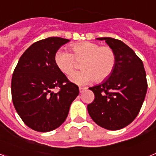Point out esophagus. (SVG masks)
<instances>
[{
	"label": "esophagus",
	"instance_id": "esophagus-1",
	"mask_svg": "<svg viewBox=\"0 0 156 156\" xmlns=\"http://www.w3.org/2000/svg\"><path fill=\"white\" fill-rule=\"evenodd\" d=\"M86 89H87V87H80V88H79L80 92V93H82V92L84 91Z\"/></svg>",
	"mask_w": 156,
	"mask_h": 156
}]
</instances>
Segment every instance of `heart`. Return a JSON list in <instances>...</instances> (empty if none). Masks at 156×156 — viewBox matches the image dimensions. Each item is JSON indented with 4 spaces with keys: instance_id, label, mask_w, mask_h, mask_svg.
<instances>
[{
    "instance_id": "heart-1",
    "label": "heart",
    "mask_w": 156,
    "mask_h": 156,
    "mask_svg": "<svg viewBox=\"0 0 156 156\" xmlns=\"http://www.w3.org/2000/svg\"><path fill=\"white\" fill-rule=\"evenodd\" d=\"M73 54L68 51H57L55 62L66 75H71L76 69V62L83 60L81 67L83 69L70 76L75 83L83 85L96 79L102 81L108 78L115 68L116 56L114 50L108 45L100 46L97 43H77L72 45Z\"/></svg>"
}]
</instances>
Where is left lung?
Segmentation results:
<instances>
[{"instance_id": "8db88e82", "label": "left lung", "mask_w": 156, "mask_h": 156, "mask_svg": "<svg viewBox=\"0 0 156 156\" xmlns=\"http://www.w3.org/2000/svg\"><path fill=\"white\" fill-rule=\"evenodd\" d=\"M97 39L105 40L113 49L116 62L108 79L89 88L94 100L87 105V111L98 126L117 130L138 115L148 89L146 73L141 59L122 41L111 37Z\"/></svg>"}]
</instances>
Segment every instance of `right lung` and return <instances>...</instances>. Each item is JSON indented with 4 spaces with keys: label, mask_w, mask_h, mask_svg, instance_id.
<instances>
[{
    "label": "right lung",
    "mask_w": 156,
    "mask_h": 156,
    "mask_svg": "<svg viewBox=\"0 0 156 156\" xmlns=\"http://www.w3.org/2000/svg\"><path fill=\"white\" fill-rule=\"evenodd\" d=\"M68 39L48 37L35 42L20 57L12 79V98L27 126L48 132L65 122L79 87L55 62V55ZM54 89H58L55 92Z\"/></svg>",
    "instance_id": "obj_1"
}]
</instances>
